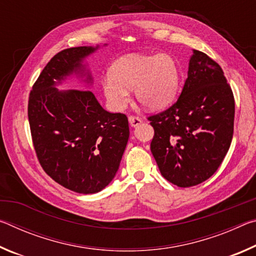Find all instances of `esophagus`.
Segmentation results:
<instances>
[{
    "label": "esophagus",
    "mask_w": 256,
    "mask_h": 256,
    "mask_svg": "<svg viewBox=\"0 0 256 256\" xmlns=\"http://www.w3.org/2000/svg\"><path fill=\"white\" fill-rule=\"evenodd\" d=\"M128 122L132 128H136L138 125H140L142 123V120H141V118H136V116H130Z\"/></svg>",
    "instance_id": "1"
}]
</instances>
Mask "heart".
I'll use <instances>...</instances> for the list:
<instances>
[{"instance_id": "b5f03b06", "label": "heart", "mask_w": 256, "mask_h": 256, "mask_svg": "<svg viewBox=\"0 0 256 256\" xmlns=\"http://www.w3.org/2000/svg\"><path fill=\"white\" fill-rule=\"evenodd\" d=\"M102 86L112 110H123L130 102V90H134L138 104L159 110L175 100L180 70L168 54L128 55L112 63Z\"/></svg>"}]
</instances>
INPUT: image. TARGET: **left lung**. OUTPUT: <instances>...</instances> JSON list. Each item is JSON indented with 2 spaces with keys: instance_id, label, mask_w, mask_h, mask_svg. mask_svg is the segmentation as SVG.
I'll return each mask as SVG.
<instances>
[{
  "instance_id": "obj_1",
  "label": "left lung",
  "mask_w": 256,
  "mask_h": 256,
  "mask_svg": "<svg viewBox=\"0 0 256 256\" xmlns=\"http://www.w3.org/2000/svg\"><path fill=\"white\" fill-rule=\"evenodd\" d=\"M234 118L235 100L222 68L193 50L180 98L148 118L154 130L150 149L162 175L180 188L211 177L230 146Z\"/></svg>"
}]
</instances>
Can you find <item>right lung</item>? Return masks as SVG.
I'll list each match as a JSON object with an SVG mask.
<instances>
[{"instance_id":"obj_1","label":"right lung","mask_w":256,"mask_h":256,"mask_svg":"<svg viewBox=\"0 0 256 256\" xmlns=\"http://www.w3.org/2000/svg\"><path fill=\"white\" fill-rule=\"evenodd\" d=\"M99 48L80 46L56 54L34 82L28 102L32 142L42 170L81 194L100 192L118 170L130 130L126 115L104 110L90 90H58L68 76L92 84L84 60Z\"/></svg>"}]
</instances>
